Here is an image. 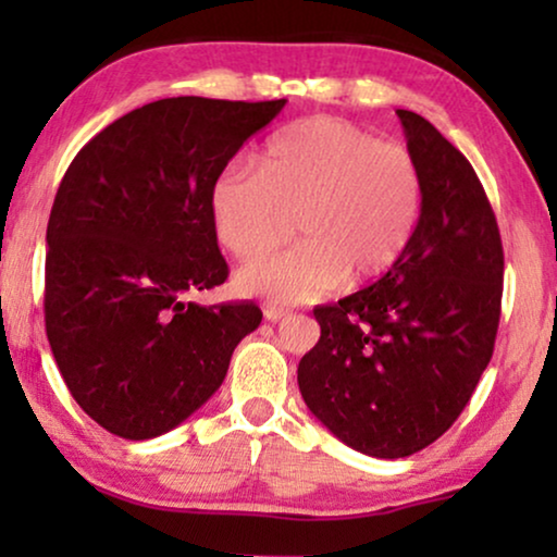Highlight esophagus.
Masks as SVG:
<instances>
[{
  "label": "esophagus",
  "instance_id": "esophagus-1",
  "mask_svg": "<svg viewBox=\"0 0 557 557\" xmlns=\"http://www.w3.org/2000/svg\"><path fill=\"white\" fill-rule=\"evenodd\" d=\"M263 317L269 319V322H281V319L288 317V311L273 307V304H265V307H263Z\"/></svg>",
  "mask_w": 557,
  "mask_h": 557
}]
</instances>
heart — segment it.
I'll return each instance as SVG.
<instances>
[{
	"label": "heart",
	"instance_id": "b5f03b06",
	"mask_svg": "<svg viewBox=\"0 0 557 557\" xmlns=\"http://www.w3.org/2000/svg\"><path fill=\"white\" fill-rule=\"evenodd\" d=\"M423 174L406 144L345 119L296 121L253 166L233 164L210 189V218L227 253L256 261L286 238L301 243L238 273L243 294L278 304L317 299L345 281L377 278L406 253L423 210Z\"/></svg>",
	"mask_w": 557,
	"mask_h": 557
}]
</instances>
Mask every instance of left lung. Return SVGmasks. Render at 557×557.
<instances>
[{
    "label": "left lung",
    "instance_id": "8db88e82",
    "mask_svg": "<svg viewBox=\"0 0 557 557\" xmlns=\"http://www.w3.org/2000/svg\"><path fill=\"white\" fill-rule=\"evenodd\" d=\"M423 174L406 253L372 286L317 307L322 337L299 362L307 408L355 451L403 459L467 408L494 352L505 253L469 159L431 121L398 109Z\"/></svg>",
    "mask_w": 557,
    "mask_h": 557
}]
</instances>
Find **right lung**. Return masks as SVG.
I'll return each mask as SVG.
<instances>
[{
	"mask_svg": "<svg viewBox=\"0 0 557 557\" xmlns=\"http://www.w3.org/2000/svg\"><path fill=\"white\" fill-rule=\"evenodd\" d=\"M284 106L162 98L67 166L48 223L45 330L75 403L113 436L154 438L187 421L261 324L253 301L187 296L227 278L212 182Z\"/></svg>",
	"mask_w": 557,
	"mask_h": 557,
	"instance_id": "add662e5",
	"label": "right lung"
}]
</instances>
